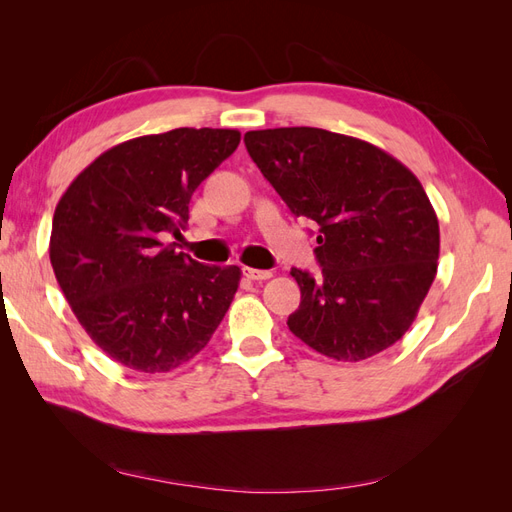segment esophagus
Segmentation results:
<instances>
[{
  "label": "esophagus",
  "instance_id": "obj_1",
  "mask_svg": "<svg viewBox=\"0 0 512 512\" xmlns=\"http://www.w3.org/2000/svg\"><path fill=\"white\" fill-rule=\"evenodd\" d=\"M243 273H245L247 280H252V282H265V280H271V277H273V273H271V271H265V269H252V267H245V269H243Z\"/></svg>",
  "mask_w": 512,
  "mask_h": 512
}]
</instances>
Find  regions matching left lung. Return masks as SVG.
<instances>
[{
    "label": "left lung",
    "mask_w": 512,
    "mask_h": 512,
    "mask_svg": "<svg viewBox=\"0 0 512 512\" xmlns=\"http://www.w3.org/2000/svg\"><path fill=\"white\" fill-rule=\"evenodd\" d=\"M243 141L288 209L320 226L322 275L290 271L301 305L288 329L350 363L399 342L438 273V215L421 181L380 147L329 130H252Z\"/></svg>",
    "instance_id": "obj_1"
}]
</instances>
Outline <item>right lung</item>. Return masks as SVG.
Returning a JSON list of instances; mask_svg holds the SVG:
<instances>
[{
  "mask_svg": "<svg viewBox=\"0 0 512 512\" xmlns=\"http://www.w3.org/2000/svg\"><path fill=\"white\" fill-rule=\"evenodd\" d=\"M241 141L239 130L177 128L104 151L59 198L49 243L57 284L113 361L166 374L203 350L241 282L175 252L190 198Z\"/></svg>",
  "mask_w": 512,
  "mask_h": 512,
  "instance_id": "right-lung-1",
  "label": "right lung"
}]
</instances>
